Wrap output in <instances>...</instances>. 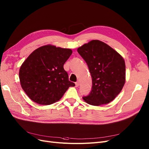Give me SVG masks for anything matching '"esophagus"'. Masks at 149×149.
I'll return each mask as SVG.
<instances>
[{
	"instance_id": "1",
	"label": "esophagus",
	"mask_w": 149,
	"mask_h": 149,
	"mask_svg": "<svg viewBox=\"0 0 149 149\" xmlns=\"http://www.w3.org/2000/svg\"><path fill=\"white\" fill-rule=\"evenodd\" d=\"M75 86H76V87H78L79 86V82L78 81V82H75Z\"/></svg>"
}]
</instances>
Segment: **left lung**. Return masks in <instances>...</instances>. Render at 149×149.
Returning <instances> with one entry per match:
<instances>
[{
    "label": "left lung",
    "mask_w": 149,
    "mask_h": 149,
    "mask_svg": "<svg viewBox=\"0 0 149 149\" xmlns=\"http://www.w3.org/2000/svg\"><path fill=\"white\" fill-rule=\"evenodd\" d=\"M92 79V91L82 97L91 105L108 104L121 92L125 83V63L122 56L108 45L93 40L78 47Z\"/></svg>",
    "instance_id": "left-lung-1"
}]
</instances>
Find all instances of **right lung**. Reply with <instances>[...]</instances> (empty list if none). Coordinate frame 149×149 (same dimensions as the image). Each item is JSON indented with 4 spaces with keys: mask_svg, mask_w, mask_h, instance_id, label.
<instances>
[{
    "mask_svg": "<svg viewBox=\"0 0 149 149\" xmlns=\"http://www.w3.org/2000/svg\"><path fill=\"white\" fill-rule=\"evenodd\" d=\"M71 54V49L47 45L33 51L22 63L19 72L21 86L34 102L54 103L70 87L75 86L63 68Z\"/></svg>",
    "mask_w": 149,
    "mask_h": 149,
    "instance_id": "add662e5",
    "label": "right lung"
}]
</instances>
